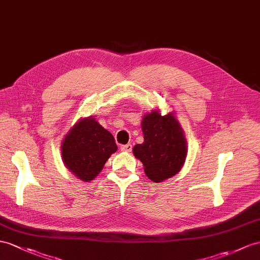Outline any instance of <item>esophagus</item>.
I'll list each match as a JSON object with an SVG mask.
<instances>
[{
  "instance_id": "esophagus-1",
  "label": "esophagus",
  "mask_w": 260,
  "mask_h": 260,
  "mask_svg": "<svg viewBox=\"0 0 260 260\" xmlns=\"http://www.w3.org/2000/svg\"><path fill=\"white\" fill-rule=\"evenodd\" d=\"M120 149H121V151H124V152H130L132 150V144L128 143V144L121 145V147H120Z\"/></svg>"
}]
</instances>
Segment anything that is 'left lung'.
Segmentation results:
<instances>
[{"label": "left lung", "mask_w": 260, "mask_h": 260, "mask_svg": "<svg viewBox=\"0 0 260 260\" xmlns=\"http://www.w3.org/2000/svg\"><path fill=\"white\" fill-rule=\"evenodd\" d=\"M143 143L132 152L143 164L144 173L155 183L178 174L187 155L186 139L175 112L162 116L159 109L145 113L141 121Z\"/></svg>", "instance_id": "obj_1"}]
</instances>
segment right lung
Returning <instances> with one entry per match:
<instances>
[{
    "label": "right lung",
    "instance_id": "obj_1",
    "mask_svg": "<svg viewBox=\"0 0 260 260\" xmlns=\"http://www.w3.org/2000/svg\"><path fill=\"white\" fill-rule=\"evenodd\" d=\"M118 150L115 138L92 116L80 118L61 142V159L76 178L90 182Z\"/></svg>",
    "mask_w": 260,
    "mask_h": 260
}]
</instances>
